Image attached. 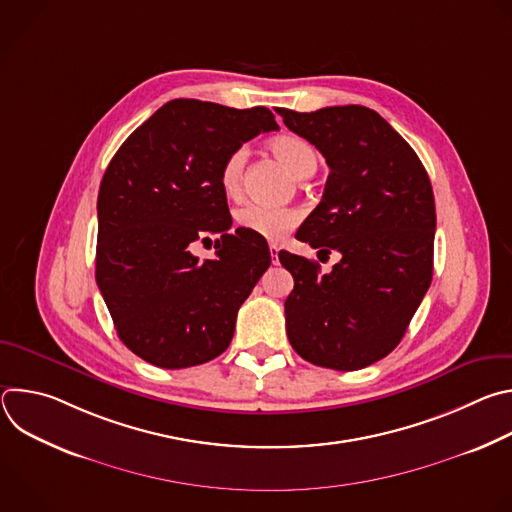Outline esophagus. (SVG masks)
<instances>
[{"label":"esophagus","mask_w":512,"mask_h":512,"mask_svg":"<svg viewBox=\"0 0 512 512\" xmlns=\"http://www.w3.org/2000/svg\"><path fill=\"white\" fill-rule=\"evenodd\" d=\"M269 253H271V259H273V263H277V261H279V259H277L279 247H277V245H269Z\"/></svg>","instance_id":"obj_1"}]
</instances>
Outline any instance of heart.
Returning a JSON list of instances; mask_svg holds the SVG:
<instances>
[{"mask_svg":"<svg viewBox=\"0 0 512 512\" xmlns=\"http://www.w3.org/2000/svg\"><path fill=\"white\" fill-rule=\"evenodd\" d=\"M269 148L277 156V160L300 180L314 174V170L318 166L316 150L300 135H294V133L277 135L269 141ZM245 162H247V154L243 148L233 150L225 158V162L221 166V186L227 196H237L241 192ZM235 221L241 229H245L257 237H263L269 241H279L298 225L300 212L294 208L249 202V204L237 208Z\"/></svg>","mask_w":512,"mask_h":512,"instance_id":"b5f03b06","label":"heart"}]
</instances>
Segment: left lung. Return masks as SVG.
I'll return each mask as SVG.
<instances>
[{"label": "left lung", "mask_w": 512, "mask_h": 512, "mask_svg": "<svg viewBox=\"0 0 512 512\" xmlns=\"http://www.w3.org/2000/svg\"><path fill=\"white\" fill-rule=\"evenodd\" d=\"M330 168L324 196L296 239L342 259L330 273L279 251L294 275L285 300L289 344L312 364L358 371L403 338L433 275L435 202L411 145L373 109H277Z\"/></svg>", "instance_id": "1"}]
</instances>
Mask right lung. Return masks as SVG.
<instances>
[{
	"label": "right lung",
	"instance_id": "add662e5",
	"mask_svg": "<svg viewBox=\"0 0 512 512\" xmlns=\"http://www.w3.org/2000/svg\"><path fill=\"white\" fill-rule=\"evenodd\" d=\"M279 129L265 107L174 99L113 156L97 198L95 277L121 342L160 369L223 354L241 304L271 263L267 241L233 218L221 186L225 158ZM218 234L214 260L189 245Z\"/></svg>",
	"mask_w": 512,
	"mask_h": 512
}]
</instances>
